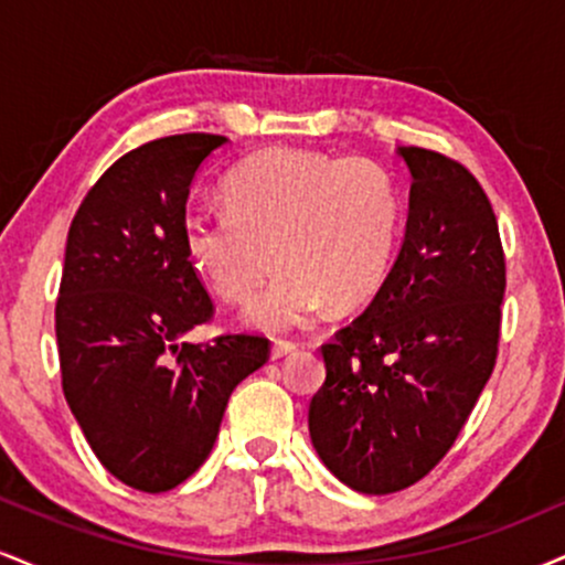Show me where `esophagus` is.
<instances>
[{"mask_svg": "<svg viewBox=\"0 0 565 565\" xmlns=\"http://www.w3.org/2000/svg\"><path fill=\"white\" fill-rule=\"evenodd\" d=\"M297 350V342H291V340H276L274 342V348H270V355H274V359H284V355H291Z\"/></svg>", "mask_w": 565, "mask_h": 565, "instance_id": "obj_1", "label": "esophagus"}]
</instances>
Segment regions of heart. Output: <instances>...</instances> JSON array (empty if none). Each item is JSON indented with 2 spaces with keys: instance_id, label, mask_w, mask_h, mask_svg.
Here are the masks:
<instances>
[{
  "instance_id": "obj_1",
  "label": "heart",
  "mask_w": 565,
  "mask_h": 565,
  "mask_svg": "<svg viewBox=\"0 0 565 565\" xmlns=\"http://www.w3.org/2000/svg\"><path fill=\"white\" fill-rule=\"evenodd\" d=\"M225 201L228 210L188 215V257L231 305L249 302L278 260L274 287L249 308V321L274 332L308 323L329 297L342 308L369 300L404 225V199L382 167L297 148L244 161Z\"/></svg>"
}]
</instances>
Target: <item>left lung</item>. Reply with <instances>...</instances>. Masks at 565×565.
Here are the masks:
<instances>
[{
	"label": "left lung",
	"mask_w": 565,
	"mask_h": 565,
	"mask_svg": "<svg viewBox=\"0 0 565 565\" xmlns=\"http://www.w3.org/2000/svg\"><path fill=\"white\" fill-rule=\"evenodd\" d=\"M414 183L406 236L374 300L323 342L327 380L310 440L361 494L423 481L494 372L508 287L497 215L472 172L430 148H398Z\"/></svg>",
	"instance_id": "8db88e82"
}]
</instances>
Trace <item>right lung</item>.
I'll list each match as a JSON object with an SVG mask.
<instances>
[{
    "label": "right lung",
    "instance_id": "add662e5",
    "mask_svg": "<svg viewBox=\"0 0 565 565\" xmlns=\"http://www.w3.org/2000/svg\"><path fill=\"white\" fill-rule=\"evenodd\" d=\"M225 142H142L100 174L68 228L55 302L63 395L103 468L146 494L204 465L233 387L270 355L263 334L183 342L215 316L185 249L188 188Z\"/></svg>",
    "mask_w": 565,
    "mask_h": 565
}]
</instances>
